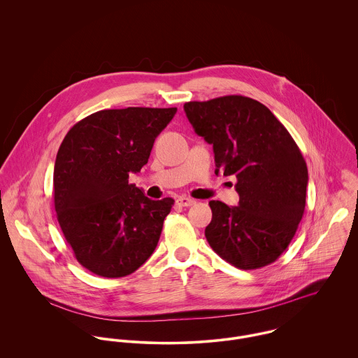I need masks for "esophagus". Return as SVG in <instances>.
Returning a JSON list of instances; mask_svg holds the SVG:
<instances>
[{
	"mask_svg": "<svg viewBox=\"0 0 358 358\" xmlns=\"http://www.w3.org/2000/svg\"><path fill=\"white\" fill-rule=\"evenodd\" d=\"M176 204L179 206H192V205L196 204V201L193 199H189V197H179L176 200Z\"/></svg>",
	"mask_w": 358,
	"mask_h": 358,
	"instance_id": "obj_1",
	"label": "esophagus"
}]
</instances>
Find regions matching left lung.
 I'll return each mask as SVG.
<instances>
[{
    "label": "left lung",
    "instance_id": "8db88e82",
    "mask_svg": "<svg viewBox=\"0 0 358 358\" xmlns=\"http://www.w3.org/2000/svg\"><path fill=\"white\" fill-rule=\"evenodd\" d=\"M183 108L196 134L213 148L215 173L237 178V206L209 201L206 241L238 268L273 263L305 212L308 175L299 148L274 114L251 98L229 95Z\"/></svg>",
    "mask_w": 358,
    "mask_h": 358
}]
</instances>
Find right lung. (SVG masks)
<instances>
[{
  "label": "right lung",
  "instance_id": "add662e5",
  "mask_svg": "<svg viewBox=\"0 0 358 358\" xmlns=\"http://www.w3.org/2000/svg\"><path fill=\"white\" fill-rule=\"evenodd\" d=\"M176 107L96 111L64 136L55 161L57 222L76 259L106 278L125 277L154 252L173 200H150L128 182L148 164Z\"/></svg>",
  "mask_w": 358,
  "mask_h": 358
}]
</instances>
